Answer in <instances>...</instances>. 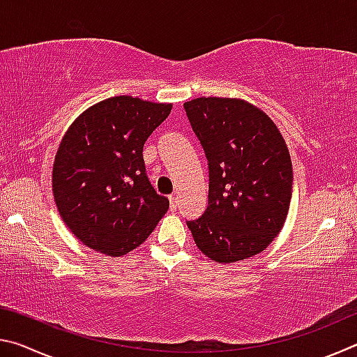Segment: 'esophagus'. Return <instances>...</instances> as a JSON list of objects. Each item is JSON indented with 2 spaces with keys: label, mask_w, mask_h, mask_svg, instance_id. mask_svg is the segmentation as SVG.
Listing matches in <instances>:
<instances>
[{
  "label": "esophagus",
  "mask_w": 357,
  "mask_h": 357,
  "mask_svg": "<svg viewBox=\"0 0 357 357\" xmlns=\"http://www.w3.org/2000/svg\"><path fill=\"white\" fill-rule=\"evenodd\" d=\"M168 200H170V206H172V209H176V208H178V204H179V198H178V195H170V197H168Z\"/></svg>",
  "instance_id": "obj_1"
}]
</instances>
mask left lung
Wrapping results in <instances>:
<instances>
[{
	"mask_svg": "<svg viewBox=\"0 0 357 357\" xmlns=\"http://www.w3.org/2000/svg\"><path fill=\"white\" fill-rule=\"evenodd\" d=\"M209 165L208 208L187 222L193 241L215 263L261 253L285 225L293 190L288 146L273 119L236 98L184 104Z\"/></svg>",
	"mask_w": 357,
	"mask_h": 357,
	"instance_id": "8db88e82",
	"label": "left lung"
}]
</instances>
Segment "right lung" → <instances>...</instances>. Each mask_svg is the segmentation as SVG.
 Wrapping results in <instances>:
<instances>
[{
  "mask_svg": "<svg viewBox=\"0 0 357 357\" xmlns=\"http://www.w3.org/2000/svg\"><path fill=\"white\" fill-rule=\"evenodd\" d=\"M132 96L84 110L66 130L53 162L58 213L84 245L110 257L137 249L170 206L144 173L143 144L172 112Z\"/></svg>",
  "mask_w": 357,
  "mask_h": 357,
  "instance_id": "obj_1",
  "label": "right lung"
}]
</instances>
